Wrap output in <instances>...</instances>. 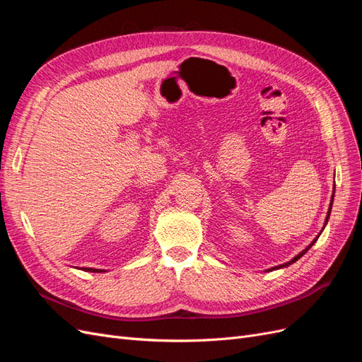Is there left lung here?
I'll use <instances>...</instances> for the list:
<instances>
[{"instance_id": "obj_1", "label": "left lung", "mask_w": 362, "mask_h": 362, "mask_svg": "<svg viewBox=\"0 0 362 362\" xmlns=\"http://www.w3.org/2000/svg\"><path fill=\"white\" fill-rule=\"evenodd\" d=\"M332 201H334V194H332ZM332 201H331V206H329V211H327V216H326V223H327V218H329V216H331V210H332ZM319 235H320V234H319ZM319 235H317V237H315V240H313V243H311V245H310L308 247H306L305 250H302L299 255H296V257H294V258H293L291 261L286 262V264H282V266H278V267H275V269H281V267H286V266H290V264H293V262H296V261H298V259H299V258H300L302 255H305V254H306V250H308V249H310V247H311V246H313V245H314V243L317 242V238H319ZM272 270H273V269H272Z\"/></svg>"}]
</instances>
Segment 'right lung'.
I'll list each match as a JSON object with an SVG mask.
<instances>
[{"label": "right lung", "mask_w": 362, "mask_h": 362, "mask_svg": "<svg viewBox=\"0 0 362 362\" xmlns=\"http://www.w3.org/2000/svg\"><path fill=\"white\" fill-rule=\"evenodd\" d=\"M83 270H86V272H95V273H100V272H104V270H100V269H90V267H86V269H83Z\"/></svg>", "instance_id": "1"}]
</instances>
